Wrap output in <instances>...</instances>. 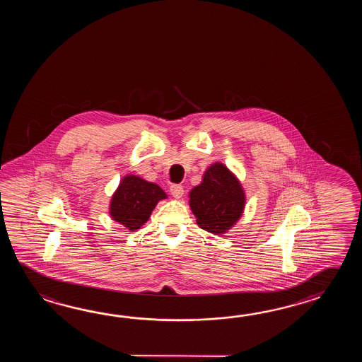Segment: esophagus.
I'll list each match as a JSON object with an SVG mask.
<instances>
[{"label":"esophagus","mask_w":362,"mask_h":362,"mask_svg":"<svg viewBox=\"0 0 362 362\" xmlns=\"http://www.w3.org/2000/svg\"><path fill=\"white\" fill-rule=\"evenodd\" d=\"M170 192L176 199H180L184 195V186H181V185H172L170 187Z\"/></svg>","instance_id":"esophagus-1"}]
</instances>
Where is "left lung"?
Masks as SVG:
<instances>
[{"mask_svg":"<svg viewBox=\"0 0 362 362\" xmlns=\"http://www.w3.org/2000/svg\"><path fill=\"white\" fill-rule=\"evenodd\" d=\"M189 198L197 223L216 235L235 225L246 204L238 178L223 163H215L204 172L202 182L192 189Z\"/></svg>","mask_w":362,"mask_h":362,"instance_id":"left-lung-1","label":"left lung"}]
</instances>
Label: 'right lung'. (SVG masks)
Wrapping results in <instances>:
<instances>
[{"mask_svg": "<svg viewBox=\"0 0 362 362\" xmlns=\"http://www.w3.org/2000/svg\"><path fill=\"white\" fill-rule=\"evenodd\" d=\"M167 194L162 187L144 178L128 175L120 181L110 203V216L131 231L139 230L146 223L159 200Z\"/></svg>", "mask_w": 362, "mask_h": 362, "instance_id": "right-lung-1", "label": "right lung"}]
</instances>
